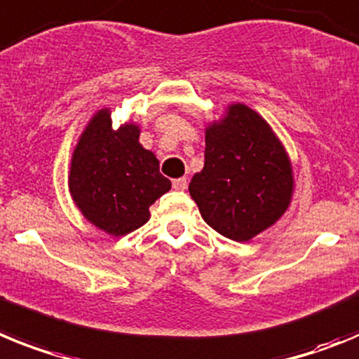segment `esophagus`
<instances>
[{"label": "esophagus", "mask_w": 359, "mask_h": 359, "mask_svg": "<svg viewBox=\"0 0 359 359\" xmlns=\"http://www.w3.org/2000/svg\"><path fill=\"white\" fill-rule=\"evenodd\" d=\"M173 188H175V189H186V188H188V179H186V177L175 179V180H173Z\"/></svg>", "instance_id": "obj_1"}]
</instances>
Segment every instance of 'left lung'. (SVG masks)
Masks as SVG:
<instances>
[{"mask_svg": "<svg viewBox=\"0 0 359 359\" xmlns=\"http://www.w3.org/2000/svg\"><path fill=\"white\" fill-rule=\"evenodd\" d=\"M294 177L289 155L260 114L236 102L205 126L204 168L189 195L208 226L248 242L276 224L291 204Z\"/></svg>", "mask_w": 359, "mask_h": 359, "instance_id": "8db88e82", "label": "left lung"}]
</instances>
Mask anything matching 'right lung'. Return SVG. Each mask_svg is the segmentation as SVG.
<instances>
[{
  "label": "right lung",
  "instance_id": "add662e5",
  "mask_svg": "<svg viewBox=\"0 0 359 359\" xmlns=\"http://www.w3.org/2000/svg\"><path fill=\"white\" fill-rule=\"evenodd\" d=\"M135 123L111 126L110 108L93 114L72 154L68 189L90 224L111 236L149 220V205L170 191L154 151L139 142Z\"/></svg>",
  "mask_w": 359,
  "mask_h": 359
}]
</instances>
